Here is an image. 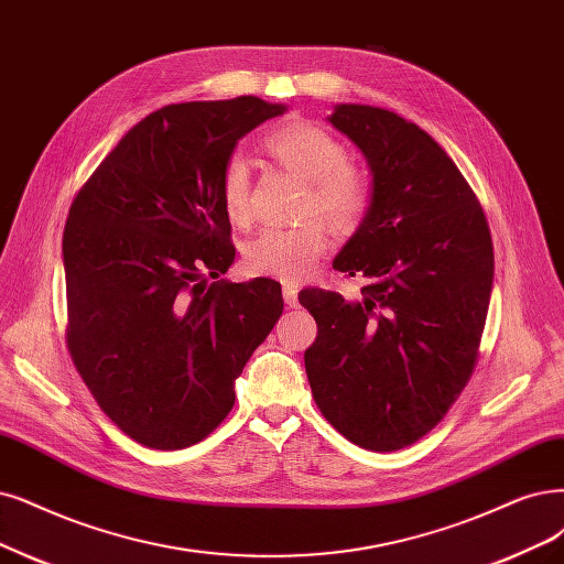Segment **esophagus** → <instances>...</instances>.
Wrapping results in <instances>:
<instances>
[{"label":"esophagus","mask_w":564,"mask_h":564,"mask_svg":"<svg viewBox=\"0 0 564 564\" xmlns=\"http://www.w3.org/2000/svg\"><path fill=\"white\" fill-rule=\"evenodd\" d=\"M283 300L288 306H297L300 300H297V288L290 285V283H283Z\"/></svg>","instance_id":"obj_1"}]
</instances>
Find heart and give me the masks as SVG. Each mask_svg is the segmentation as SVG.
<instances>
[{"mask_svg": "<svg viewBox=\"0 0 564 564\" xmlns=\"http://www.w3.org/2000/svg\"><path fill=\"white\" fill-rule=\"evenodd\" d=\"M264 149L288 170L311 181L304 216H321L344 232L365 220L371 206L369 181L348 162L346 145L335 134L314 122L290 120L267 134ZM218 193L227 218L246 225L250 220V164L241 153L225 160ZM327 243V229L318 218L300 227H267L246 243L243 264L256 276L293 283L318 264Z\"/></svg>", "mask_w": 564, "mask_h": 564, "instance_id": "1", "label": "heart"}]
</instances>
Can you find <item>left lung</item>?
<instances>
[{
  "label": "left lung",
  "instance_id": "8db88e82",
  "mask_svg": "<svg viewBox=\"0 0 564 564\" xmlns=\"http://www.w3.org/2000/svg\"><path fill=\"white\" fill-rule=\"evenodd\" d=\"M327 120L371 172L369 212L335 258L337 271L369 283L352 302L302 290L318 325L306 377L348 442L400 451L444 419L476 367L492 239L469 183L419 124L365 104H339Z\"/></svg>",
  "mask_w": 564,
  "mask_h": 564
}]
</instances>
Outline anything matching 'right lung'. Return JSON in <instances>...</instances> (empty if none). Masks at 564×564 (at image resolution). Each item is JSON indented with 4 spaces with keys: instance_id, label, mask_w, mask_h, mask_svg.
<instances>
[{
    "instance_id": "obj_1",
    "label": "right lung",
    "mask_w": 564,
    "mask_h": 564,
    "mask_svg": "<svg viewBox=\"0 0 564 564\" xmlns=\"http://www.w3.org/2000/svg\"><path fill=\"white\" fill-rule=\"evenodd\" d=\"M283 111L250 95L170 104L137 122L72 202L67 346L99 409L141 446L206 440L283 314L276 281L206 283L235 262L223 164Z\"/></svg>"
}]
</instances>
